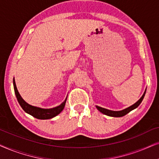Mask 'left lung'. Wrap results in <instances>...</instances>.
I'll return each mask as SVG.
<instances>
[{"label": "left lung", "instance_id": "left-lung-1", "mask_svg": "<svg viewBox=\"0 0 159 159\" xmlns=\"http://www.w3.org/2000/svg\"><path fill=\"white\" fill-rule=\"evenodd\" d=\"M145 92H146V90L145 91V92H144V94H143V96H142L141 98L139 99L136 103H134V105H132V106L127 107V108L123 110V111H110V110H107V109H105V108H102V107H99V106H97V108L98 109L99 111L101 112V113H102L103 114H105V115H107V116H112V117H121V116H124L126 115V114H127L128 113H129L130 111H132V110L135 109L136 107H137L139 105H140V103L142 102V101H143L144 97H145Z\"/></svg>", "mask_w": 159, "mask_h": 159}]
</instances>
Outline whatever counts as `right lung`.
<instances>
[{
	"instance_id": "1",
	"label": "right lung",
	"mask_w": 159,
	"mask_h": 159,
	"mask_svg": "<svg viewBox=\"0 0 159 159\" xmlns=\"http://www.w3.org/2000/svg\"><path fill=\"white\" fill-rule=\"evenodd\" d=\"M13 84L14 92H15L16 99H17L20 106L22 107V109L24 110L26 113L30 114V115L33 116V117L36 118L38 119H49V118H52L53 117H55L56 116H57L58 114H60L61 112H62V110L64 109L65 102H66V99H65L64 102H62L60 105L51 109L40 108V107L32 106V105L27 104L26 102L22 98V97L20 96V93H19L17 89H16L14 78L13 80Z\"/></svg>"
}]
</instances>
